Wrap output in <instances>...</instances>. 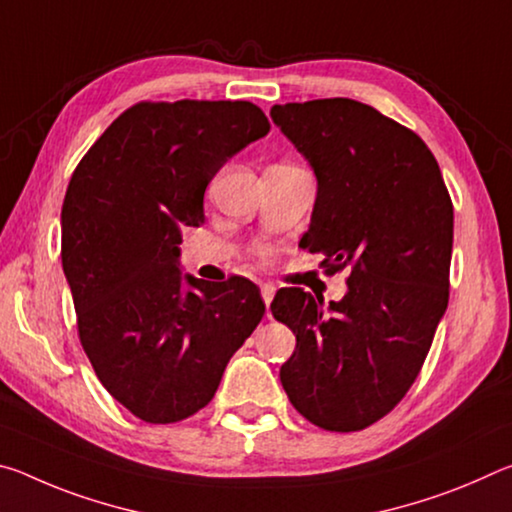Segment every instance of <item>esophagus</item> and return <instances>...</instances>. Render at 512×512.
<instances>
[{
    "mask_svg": "<svg viewBox=\"0 0 512 512\" xmlns=\"http://www.w3.org/2000/svg\"><path fill=\"white\" fill-rule=\"evenodd\" d=\"M275 284H262V298H264V302H266V307H271V302H273V298H275Z\"/></svg>",
    "mask_w": 512,
    "mask_h": 512,
    "instance_id": "esophagus-1",
    "label": "esophagus"
}]
</instances>
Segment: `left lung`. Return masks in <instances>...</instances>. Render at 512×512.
<instances>
[{
  "label": "left lung",
  "instance_id": "8db88e82",
  "mask_svg": "<svg viewBox=\"0 0 512 512\" xmlns=\"http://www.w3.org/2000/svg\"><path fill=\"white\" fill-rule=\"evenodd\" d=\"M271 117L318 180L300 246L325 255V273L348 271L329 309L300 287L275 293V320L296 334L280 381L311 424L361 431L402 402L447 309L452 198L420 135L366 103H284Z\"/></svg>",
  "mask_w": 512,
  "mask_h": 512
}]
</instances>
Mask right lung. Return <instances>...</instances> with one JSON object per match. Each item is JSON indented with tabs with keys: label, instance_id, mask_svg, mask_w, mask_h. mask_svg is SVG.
<instances>
[{
	"label": "right lung",
	"instance_id": "1",
	"mask_svg": "<svg viewBox=\"0 0 512 512\" xmlns=\"http://www.w3.org/2000/svg\"><path fill=\"white\" fill-rule=\"evenodd\" d=\"M268 131L250 101H140L76 164L60 214L76 327L99 381L135 418L171 424L210 404L264 316L246 277L183 282L178 246L185 225L205 221L214 173Z\"/></svg>",
	"mask_w": 512,
	"mask_h": 512
}]
</instances>
